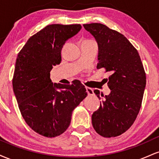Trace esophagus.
Returning <instances> with one entry per match:
<instances>
[{
    "label": "esophagus",
    "mask_w": 159,
    "mask_h": 159,
    "mask_svg": "<svg viewBox=\"0 0 159 159\" xmlns=\"http://www.w3.org/2000/svg\"><path fill=\"white\" fill-rule=\"evenodd\" d=\"M86 90H87V94H88V96H93V95L94 94L93 90L90 88V87H86Z\"/></svg>",
    "instance_id": "obj_1"
}]
</instances>
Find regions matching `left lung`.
<instances>
[{
	"label": "left lung",
	"mask_w": 159,
	"mask_h": 159,
	"mask_svg": "<svg viewBox=\"0 0 159 159\" xmlns=\"http://www.w3.org/2000/svg\"><path fill=\"white\" fill-rule=\"evenodd\" d=\"M98 44L97 69L111 74L107 96L95 90L100 106L92 115L96 132L105 138L120 135L135 120L146 87V74L138 51L125 36L100 23L85 24Z\"/></svg>",
	"instance_id": "obj_1"
}]
</instances>
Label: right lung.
<instances>
[{
  "instance_id": "obj_1",
  "label": "right lung",
  "mask_w": 159,
  "mask_h": 159,
  "mask_svg": "<svg viewBox=\"0 0 159 159\" xmlns=\"http://www.w3.org/2000/svg\"><path fill=\"white\" fill-rule=\"evenodd\" d=\"M81 29V25H48L30 37L16 59L12 87L19 110L27 125L47 138L66 130L72 111L87 95L78 80L62 84L50 78L63 45Z\"/></svg>"
}]
</instances>
